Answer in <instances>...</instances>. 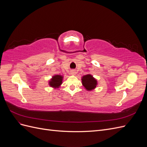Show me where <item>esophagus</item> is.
<instances>
[{"instance_id": "34e87169", "label": "esophagus", "mask_w": 147, "mask_h": 147, "mask_svg": "<svg viewBox=\"0 0 147 147\" xmlns=\"http://www.w3.org/2000/svg\"><path fill=\"white\" fill-rule=\"evenodd\" d=\"M75 74H76V71H75V70H72L70 71V74H71V75H75Z\"/></svg>"}]
</instances>
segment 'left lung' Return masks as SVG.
<instances>
[{"label": "left lung", "mask_w": 147, "mask_h": 147, "mask_svg": "<svg viewBox=\"0 0 147 147\" xmlns=\"http://www.w3.org/2000/svg\"><path fill=\"white\" fill-rule=\"evenodd\" d=\"M82 85L88 91H91L97 86V80L91 74H87L82 77Z\"/></svg>", "instance_id": "1"}]
</instances>
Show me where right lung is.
<instances>
[{
	"instance_id": "1",
	"label": "right lung",
	"mask_w": 147,
	"mask_h": 147,
	"mask_svg": "<svg viewBox=\"0 0 147 147\" xmlns=\"http://www.w3.org/2000/svg\"><path fill=\"white\" fill-rule=\"evenodd\" d=\"M63 75H53L52 78L48 82L49 86L55 89L60 88L62 83H63Z\"/></svg>"
}]
</instances>
